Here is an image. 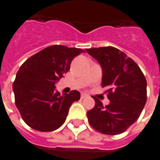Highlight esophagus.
<instances>
[{"label": "esophagus", "mask_w": 160, "mask_h": 160, "mask_svg": "<svg viewBox=\"0 0 160 160\" xmlns=\"http://www.w3.org/2000/svg\"><path fill=\"white\" fill-rule=\"evenodd\" d=\"M87 97H88V95L87 94H84V93H82V94H80V98L81 99H85L87 98Z\"/></svg>", "instance_id": "obj_1"}]
</instances>
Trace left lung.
<instances>
[{
    "mask_svg": "<svg viewBox=\"0 0 160 160\" xmlns=\"http://www.w3.org/2000/svg\"><path fill=\"white\" fill-rule=\"evenodd\" d=\"M102 68V87L110 103L103 106L96 97L94 108L87 113L90 125L100 133L124 132L139 117L147 100L146 80L139 66L120 50L99 47L86 50Z\"/></svg>",
    "mask_w": 160,
    "mask_h": 160,
    "instance_id": "8db88e82",
    "label": "left lung"
}]
</instances>
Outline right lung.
Returning a JSON list of instances; mask_svg holds the SVG:
<instances>
[{
    "instance_id": "obj_1",
    "label": "right lung",
    "mask_w": 160,
    "mask_h": 160,
    "mask_svg": "<svg viewBox=\"0 0 160 160\" xmlns=\"http://www.w3.org/2000/svg\"><path fill=\"white\" fill-rule=\"evenodd\" d=\"M84 52L80 48L52 45L31 56L21 66L13 83L16 106L30 128L47 132L65 122L72 103L80 94L72 90L63 95L55 92V83L70 69L73 58Z\"/></svg>"
}]
</instances>
